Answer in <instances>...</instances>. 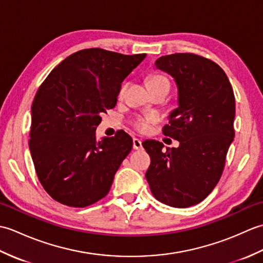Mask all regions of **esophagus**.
<instances>
[{"label":"esophagus","instance_id":"esophagus-1","mask_svg":"<svg viewBox=\"0 0 263 263\" xmlns=\"http://www.w3.org/2000/svg\"><path fill=\"white\" fill-rule=\"evenodd\" d=\"M141 148H142V141L139 140V139H137V138L133 139V149L139 150Z\"/></svg>","mask_w":263,"mask_h":263}]
</instances>
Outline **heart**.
Masks as SVG:
<instances>
[{"mask_svg":"<svg viewBox=\"0 0 263 263\" xmlns=\"http://www.w3.org/2000/svg\"><path fill=\"white\" fill-rule=\"evenodd\" d=\"M147 85L149 89L159 88V87H170V80L166 76L161 73H152L147 78ZM157 122V119L154 115H143L138 116L133 121V126H135L139 132H148L152 125Z\"/></svg>","mask_w":263,"mask_h":263,"instance_id":"b5f03b06","label":"heart"}]
</instances>
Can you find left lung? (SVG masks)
<instances>
[{
  "label": "left lung",
  "instance_id": "8db88e82",
  "mask_svg": "<svg viewBox=\"0 0 263 263\" xmlns=\"http://www.w3.org/2000/svg\"><path fill=\"white\" fill-rule=\"evenodd\" d=\"M155 64L176 81L178 107L163 133L180 147L143 141L152 159L146 178L160 202L187 208L208 197L220 180L235 136V96L224 70L201 55L175 53Z\"/></svg>",
  "mask_w": 263,
  "mask_h": 263
}]
</instances>
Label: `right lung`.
I'll return each mask as SVG.
<instances>
[{"label":"right lung","mask_w":263,"mask_h":263,"mask_svg":"<svg viewBox=\"0 0 263 263\" xmlns=\"http://www.w3.org/2000/svg\"><path fill=\"white\" fill-rule=\"evenodd\" d=\"M146 55L81 49L54 68L38 88L29 149L38 180L55 201L85 208L109 192L133 141L123 130L97 141L95 131L100 115L115 107L123 80Z\"/></svg>","instance_id":"1"}]
</instances>
